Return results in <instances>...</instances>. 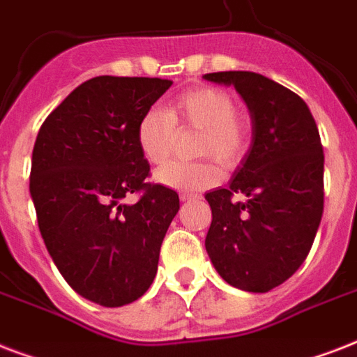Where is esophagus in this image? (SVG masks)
<instances>
[{"label":"esophagus","mask_w":357,"mask_h":357,"mask_svg":"<svg viewBox=\"0 0 357 357\" xmlns=\"http://www.w3.org/2000/svg\"><path fill=\"white\" fill-rule=\"evenodd\" d=\"M179 198H181V202H190V200H198L200 195H195V192H181Z\"/></svg>","instance_id":"1"}]
</instances>
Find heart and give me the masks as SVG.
Returning <instances> with one entry per match:
<instances>
[{
  "label": "heart",
  "instance_id": "1",
  "mask_svg": "<svg viewBox=\"0 0 357 357\" xmlns=\"http://www.w3.org/2000/svg\"><path fill=\"white\" fill-rule=\"evenodd\" d=\"M185 129L198 131L192 157L195 162H168L155 172L161 185L181 190H202L220 179V168H235L250 148L252 123L237 109L235 98L220 86H196L181 92L168 103L167 113L150 109L137 126L140 153L150 165H161L170 157L176 135ZM210 159L207 160L206 157ZM218 162L215 163L212 159Z\"/></svg>",
  "mask_w": 357,
  "mask_h": 357
}]
</instances>
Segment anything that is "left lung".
<instances>
[{
	"label": "left lung",
	"instance_id": "left-lung-1",
	"mask_svg": "<svg viewBox=\"0 0 357 357\" xmlns=\"http://www.w3.org/2000/svg\"><path fill=\"white\" fill-rule=\"evenodd\" d=\"M206 79L234 85L254 122L229 187L206 195V250L229 285L266 293L298 271L315 241L324 211L321 135L304 100L265 75L215 72Z\"/></svg>",
	"mask_w": 357,
	"mask_h": 357
}]
</instances>
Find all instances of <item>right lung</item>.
Here are the masks:
<instances>
[{
  "instance_id": "1",
  "label": "right lung",
  "mask_w": 357,
  "mask_h": 357,
  "mask_svg": "<svg viewBox=\"0 0 357 357\" xmlns=\"http://www.w3.org/2000/svg\"><path fill=\"white\" fill-rule=\"evenodd\" d=\"M170 85L157 77H92L36 135L29 190L44 244L70 287L105 307L148 291L179 209L176 190L146 181L150 165L137 142L139 120Z\"/></svg>"
}]
</instances>
